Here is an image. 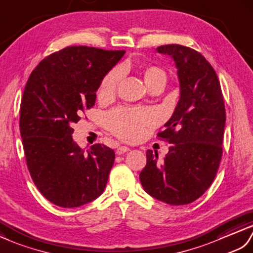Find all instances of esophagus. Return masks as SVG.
<instances>
[{
  "label": "esophagus",
  "mask_w": 253,
  "mask_h": 253,
  "mask_svg": "<svg viewBox=\"0 0 253 253\" xmlns=\"http://www.w3.org/2000/svg\"><path fill=\"white\" fill-rule=\"evenodd\" d=\"M128 150H130V148H128L127 146H119V147H118L117 150H116V154L117 155H123V154L127 153Z\"/></svg>",
  "instance_id": "esophagus-1"
}]
</instances>
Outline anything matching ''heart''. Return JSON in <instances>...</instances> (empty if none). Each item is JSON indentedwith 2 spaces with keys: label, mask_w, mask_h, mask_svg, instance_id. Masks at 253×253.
<instances>
[{
  "label": "heart",
  "mask_w": 253,
  "mask_h": 253,
  "mask_svg": "<svg viewBox=\"0 0 253 253\" xmlns=\"http://www.w3.org/2000/svg\"><path fill=\"white\" fill-rule=\"evenodd\" d=\"M143 80L148 88L158 85H166L167 74L158 66L149 65L141 70ZM121 79V70L112 69L106 75L99 84L97 96L102 100L114 97L116 89ZM154 122V117L148 110L122 107L115 109L107 116L109 130L125 141L134 142L143 136L145 127Z\"/></svg>",
  "instance_id": "b5f03b06"
}]
</instances>
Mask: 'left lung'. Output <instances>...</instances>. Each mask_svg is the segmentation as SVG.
I'll return each instance as SVG.
<instances>
[{
	"label": "left lung",
	"mask_w": 253,
	"mask_h": 253,
	"mask_svg": "<svg viewBox=\"0 0 253 253\" xmlns=\"http://www.w3.org/2000/svg\"><path fill=\"white\" fill-rule=\"evenodd\" d=\"M169 55L177 69L181 96L170 120L157 134L171 147L164 161L147 150V164L139 174L151 197L168 205L193 203L210 187L220 166L225 127V105L220 81L203 55L187 46L157 47Z\"/></svg>",
	"instance_id": "obj_1"
}]
</instances>
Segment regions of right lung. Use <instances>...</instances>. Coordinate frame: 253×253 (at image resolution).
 <instances>
[{"mask_svg":"<svg viewBox=\"0 0 253 253\" xmlns=\"http://www.w3.org/2000/svg\"><path fill=\"white\" fill-rule=\"evenodd\" d=\"M125 53L68 46L40 61L27 81L19 120L27 167L56 206L80 207L104 192L115 151L102 144L84 151L72 139V126L93 107L103 78Z\"/></svg>","mask_w":253,"mask_h":253,"instance_id":"obj_1","label":"right lung"}]
</instances>
